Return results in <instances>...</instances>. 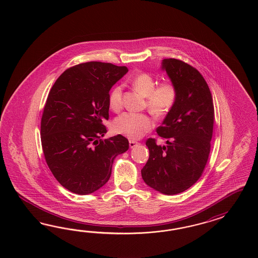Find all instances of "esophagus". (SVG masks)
Wrapping results in <instances>:
<instances>
[{
	"label": "esophagus",
	"mask_w": 258,
	"mask_h": 258,
	"mask_svg": "<svg viewBox=\"0 0 258 258\" xmlns=\"http://www.w3.org/2000/svg\"><path fill=\"white\" fill-rule=\"evenodd\" d=\"M139 143L136 142V141L130 140V148L133 149L135 146H137Z\"/></svg>",
	"instance_id": "obj_1"
}]
</instances>
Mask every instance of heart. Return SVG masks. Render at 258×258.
Listing matches in <instances>:
<instances>
[{
  "mask_svg": "<svg viewBox=\"0 0 258 258\" xmlns=\"http://www.w3.org/2000/svg\"><path fill=\"white\" fill-rule=\"evenodd\" d=\"M131 84L141 94L147 97L146 106L156 118L165 117L174 109L179 97V91L171 80L157 84L156 78L149 73H140L131 79ZM123 106V88L113 87L109 94V107L118 112ZM154 126L148 113L125 112L114 119L113 132L136 140L149 133Z\"/></svg>",
  "mask_w": 258,
  "mask_h": 258,
  "instance_id": "1",
  "label": "heart"
}]
</instances>
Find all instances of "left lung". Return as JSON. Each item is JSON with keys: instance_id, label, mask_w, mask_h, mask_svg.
<instances>
[{"instance_id": "1", "label": "left lung", "mask_w": 258, "mask_h": 258, "mask_svg": "<svg viewBox=\"0 0 258 258\" xmlns=\"http://www.w3.org/2000/svg\"><path fill=\"white\" fill-rule=\"evenodd\" d=\"M163 69L176 84L179 97L157 128L166 146H158L153 138L147 140L149 158L141 172L149 186L175 195L191 187L203 175L211 149L215 110L208 84L195 67L166 58Z\"/></svg>"}]
</instances>
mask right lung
I'll return each instance as SVG.
<instances>
[{
    "label": "right lung",
    "mask_w": 258,
    "mask_h": 258,
    "mask_svg": "<svg viewBox=\"0 0 258 258\" xmlns=\"http://www.w3.org/2000/svg\"><path fill=\"white\" fill-rule=\"evenodd\" d=\"M125 66L90 61L64 71L50 90L40 122L41 146L56 180L78 195L102 187L114 158L128 149L118 134L102 140L109 119V92Z\"/></svg>",
    "instance_id": "right-lung-1"
}]
</instances>
